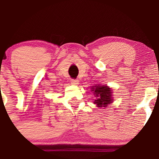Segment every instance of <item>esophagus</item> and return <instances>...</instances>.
<instances>
[{"mask_svg": "<svg viewBox=\"0 0 159 159\" xmlns=\"http://www.w3.org/2000/svg\"><path fill=\"white\" fill-rule=\"evenodd\" d=\"M70 83H71L72 85H78V80H71Z\"/></svg>", "mask_w": 159, "mask_h": 159, "instance_id": "obj_1", "label": "esophagus"}]
</instances>
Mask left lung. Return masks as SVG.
Listing matches in <instances>:
<instances>
[{"label": "left lung", "mask_w": 159, "mask_h": 159, "mask_svg": "<svg viewBox=\"0 0 159 159\" xmlns=\"http://www.w3.org/2000/svg\"><path fill=\"white\" fill-rule=\"evenodd\" d=\"M91 91H93V94L95 97L94 104H95L98 108H106L107 106H109L110 104L113 103V91L111 88L108 87V85L97 84L92 86Z\"/></svg>", "instance_id": "1"}]
</instances>
